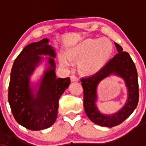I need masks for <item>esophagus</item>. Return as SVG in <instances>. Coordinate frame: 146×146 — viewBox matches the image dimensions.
Listing matches in <instances>:
<instances>
[{
    "label": "esophagus",
    "instance_id": "obj_1",
    "mask_svg": "<svg viewBox=\"0 0 146 146\" xmlns=\"http://www.w3.org/2000/svg\"><path fill=\"white\" fill-rule=\"evenodd\" d=\"M71 82H78V78L77 77H75V75H71Z\"/></svg>",
    "mask_w": 146,
    "mask_h": 146
}]
</instances>
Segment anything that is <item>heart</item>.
Masks as SVG:
<instances>
[{
    "mask_svg": "<svg viewBox=\"0 0 146 146\" xmlns=\"http://www.w3.org/2000/svg\"><path fill=\"white\" fill-rule=\"evenodd\" d=\"M113 49V43L108 38H87L69 48L68 58L60 56V62L62 67L68 68L71 60H80L79 70L84 74L93 75L106 64Z\"/></svg>",
    "mask_w": 146,
    "mask_h": 146,
    "instance_id": "1",
    "label": "heart"
}]
</instances>
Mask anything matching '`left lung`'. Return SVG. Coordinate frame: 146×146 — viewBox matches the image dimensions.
<instances>
[{"instance_id":"left-lung-1","label":"left lung","mask_w":146,"mask_h":146,"mask_svg":"<svg viewBox=\"0 0 146 146\" xmlns=\"http://www.w3.org/2000/svg\"><path fill=\"white\" fill-rule=\"evenodd\" d=\"M117 54L110 59L100 71L91 76L81 79L84 89V107L87 117L95 124L112 128L126 119L137 108L139 102V84L135 63L127 52L115 42ZM123 78L127 88L128 96L125 104L116 113L104 114L96 106L97 86L103 79L110 75Z\"/></svg>"}]
</instances>
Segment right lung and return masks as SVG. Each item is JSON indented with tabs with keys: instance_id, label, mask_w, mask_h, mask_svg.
I'll return each instance as SVG.
<instances>
[{
	"instance_id": "1",
	"label": "right lung",
	"mask_w": 146,
	"mask_h": 146,
	"mask_svg": "<svg viewBox=\"0 0 146 146\" xmlns=\"http://www.w3.org/2000/svg\"><path fill=\"white\" fill-rule=\"evenodd\" d=\"M49 40L27 45L15 60L11 71L8 100L15 119L25 128L40 130L51 126L56 121L58 101L71 83L69 78H57L55 48L48 44ZM48 67L38 84L33 90L30 77L44 59Z\"/></svg>"
}]
</instances>
